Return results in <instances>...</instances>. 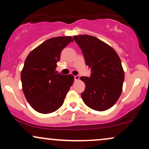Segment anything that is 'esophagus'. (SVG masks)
<instances>
[{"label": "esophagus", "instance_id": "34e87169", "mask_svg": "<svg viewBox=\"0 0 149 149\" xmlns=\"http://www.w3.org/2000/svg\"><path fill=\"white\" fill-rule=\"evenodd\" d=\"M80 79V76L79 75H77V76H74V80L75 81H78V80Z\"/></svg>", "mask_w": 149, "mask_h": 149}]
</instances>
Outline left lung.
I'll list each match as a JSON object with an SVG mask.
<instances>
[{"label": "left lung", "instance_id": "1", "mask_svg": "<svg viewBox=\"0 0 149 149\" xmlns=\"http://www.w3.org/2000/svg\"><path fill=\"white\" fill-rule=\"evenodd\" d=\"M84 55L85 64L91 69L89 77L82 76L85 89L81 94L84 103L96 111L112 107L122 92L124 72L115 51L93 36H73Z\"/></svg>", "mask_w": 149, "mask_h": 149}]
</instances>
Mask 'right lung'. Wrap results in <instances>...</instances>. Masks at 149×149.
<instances>
[{"instance_id": "1", "label": "right lung", "mask_w": 149, "mask_h": 149, "mask_svg": "<svg viewBox=\"0 0 149 149\" xmlns=\"http://www.w3.org/2000/svg\"><path fill=\"white\" fill-rule=\"evenodd\" d=\"M73 42L69 36L53 37L33 50L25 60L21 73L23 91L31 107L39 113L58 110L73 85L72 75L55 71L61 52Z\"/></svg>"}]
</instances>
